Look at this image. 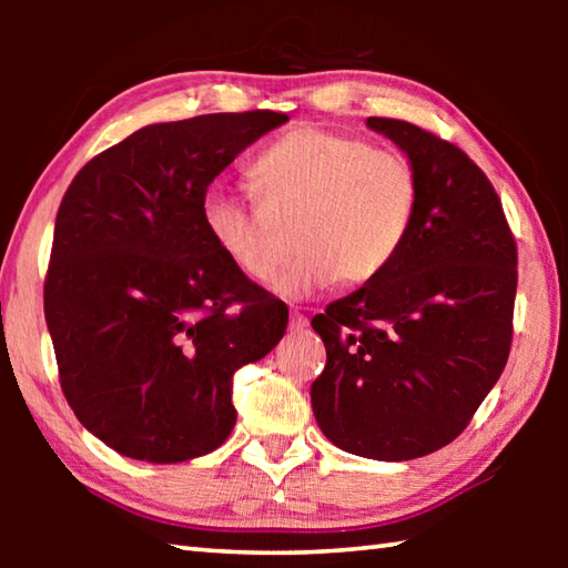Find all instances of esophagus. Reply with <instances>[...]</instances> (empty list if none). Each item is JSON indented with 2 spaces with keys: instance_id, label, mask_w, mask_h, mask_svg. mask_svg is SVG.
<instances>
[{
  "instance_id": "34e87169",
  "label": "esophagus",
  "mask_w": 568,
  "mask_h": 568,
  "mask_svg": "<svg viewBox=\"0 0 568 568\" xmlns=\"http://www.w3.org/2000/svg\"><path fill=\"white\" fill-rule=\"evenodd\" d=\"M303 328H307V318L301 311H297V307H293V311H291V331H303Z\"/></svg>"
}]
</instances>
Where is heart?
I'll list each match as a JSON object with an SVG mask.
<instances>
[{
  "label": "heart",
  "mask_w": 568,
  "mask_h": 568,
  "mask_svg": "<svg viewBox=\"0 0 568 568\" xmlns=\"http://www.w3.org/2000/svg\"><path fill=\"white\" fill-rule=\"evenodd\" d=\"M247 175L263 205L210 190L200 217L227 263L255 283L271 281L282 256L272 217L295 219L298 255L271 283L285 297L376 281L406 245L420 203L406 158L315 124L277 138Z\"/></svg>",
  "instance_id": "1"
}]
</instances>
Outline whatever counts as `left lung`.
I'll return each mask as SVG.
<instances>
[{"label":"left lung","mask_w":568,"mask_h":568,"mask_svg":"<svg viewBox=\"0 0 568 568\" xmlns=\"http://www.w3.org/2000/svg\"><path fill=\"white\" fill-rule=\"evenodd\" d=\"M365 124L406 152L420 203L396 261L313 318L328 361L311 403L331 444L410 460L450 444L501 376L516 243L494 185L464 150L403 120Z\"/></svg>","instance_id":"left-lung-1"}]
</instances>
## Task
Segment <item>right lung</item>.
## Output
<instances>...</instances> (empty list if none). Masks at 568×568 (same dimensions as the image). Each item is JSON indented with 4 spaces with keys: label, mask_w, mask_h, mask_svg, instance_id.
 I'll use <instances>...</instances> for the list:
<instances>
[{
    "label": "right lung",
    "mask_w": 568,
    "mask_h": 568,
    "mask_svg": "<svg viewBox=\"0 0 568 568\" xmlns=\"http://www.w3.org/2000/svg\"><path fill=\"white\" fill-rule=\"evenodd\" d=\"M287 114L148 124L100 152L57 210L44 318L64 398L122 456L180 464L225 444L233 373L283 338L287 307L205 233L207 185Z\"/></svg>",
    "instance_id": "obj_1"
}]
</instances>
